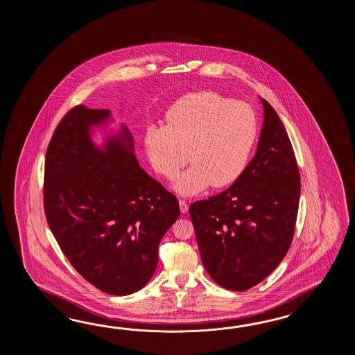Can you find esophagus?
Instances as JSON below:
<instances>
[{"mask_svg": "<svg viewBox=\"0 0 355 355\" xmlns=\"http://www.w3.org/2000/svg\"><path fill=\"white\" fill-rule=\"evenodd\" d=\"M179 205H180L181 213H187V211H188L189 205L185 200H182V199L179 200Z\"/></svg>", "mask_w": 355, "mask_h": 355, "instance_id": "1", "label": "esophagus"}]
</instances>
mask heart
Returning <instances> with one entry per match:
<instances>
[{"instance_id": "b5f03b06", "label": "heart", "mask_w": 355, "mask_h": 355, "mask_svg": "<svg viewBox=\"0 0 355 355\" xmlns=\"http://www.w3.org/2000/svg\"><path fill=\"white\" fill-rule=\"evenodd\" d=\"M257 113L214 91H199L179 98L166 113V125H151L144 148L153 170L173 180L174 190L196 196L211 184L225 188L241 178L257 144Z\"/></svg>"}]
</instances>
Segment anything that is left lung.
<instances>
[{"instance_id": "left-lung-1", "label": "left lung", "mask_w": 355, "mask_h": 355, "mask_svg": "<svg viewBox=\"0 0 355 355\" xmlns=\"http://www.w3.org/2000/svg\"><path fill=\"white\" fill-rule=\"evenodd\" d=\"M264 107L257 153L239 180L189 208L204 268L220 287L246 291L286 257L295 234L300 173L287 130Z\"/></svg>"}]
</instances>
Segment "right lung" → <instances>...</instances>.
<instances>
[{"label":"right lung","instance_id":"obj_1","mask_svg":"<svg viewBox=\"0 0 355 355\" xmlns=\"http://www.w3.org/2000/svg\"><path fill=\"white\" fill-rule=\"evenodd\" d=\"M112 123L109 109L77 105L64 115L46 150L44 211L76 270L105 293L127 295L151 279L180 208L139 166L127 125Z\"/></svg>","mask_w":355,"mask_h":355}]
</instances>
